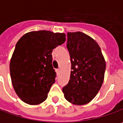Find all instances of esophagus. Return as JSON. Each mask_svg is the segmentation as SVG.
I'll use <instances>...</instances> for the list:
<instances>
[{
  "instance_id": "1",
  "label": "esophagus",
  "mask_w": 123,
  "mask_h": 123,
  "mask_svg": "<svg viewBox=\"0 0 123 123\" xmlns=\"http://www.w3.org/2000/svg\"><path fill=\"white\" fill-rule=\"evenodd\" d=\"M56 72H57L58 74H60V69H56Z\"/></svg>"
}]
</instances>
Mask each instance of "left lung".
<instances>
[{
  "label": "left lung",
  "mask_w": 123,
  "mask_h": 123,
  "mask_svg": "<svg viewBox=\"0 0 123 123\" xmlns=\"http://www.w3.org/2000/svg\"><path fill=\"white\" fill-rule=\"evenodd\" d=\"M67 35L72 71L62 92L69 102L86 105L95 97L102 85L106 62L100 47L88 35L81 32Z\"/></svg>",
  "instance_id": "left-lung-1"
}]
</instances>
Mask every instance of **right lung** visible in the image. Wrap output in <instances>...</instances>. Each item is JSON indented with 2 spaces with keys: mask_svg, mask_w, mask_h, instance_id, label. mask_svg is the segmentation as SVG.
Segmentation results:
<instances>
[{
  "mask_svg": "<svg viewBox=\"0 0 123 123\" xmlns=\"http://www.w3.org/2000/svg\"><path fill=\"white\" fill-rule=\"evenodd\" d=\"M65 40V33L39 31L26 33L17 42L10 70L14 89L22 101L35 105L47 99L56 77L51 53Z\"/></svg>",
  "mask_w": 123,
  "mask_h": 123,
  "instance_id": "right-lung-1",
  "label": "right lung"
}]
</instances>
